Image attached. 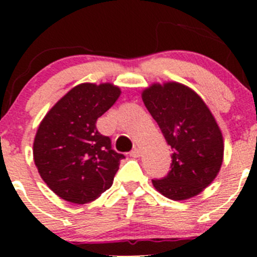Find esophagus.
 Returning <instances> with one entry per match:
<instances>
[{"instance_id":"1","label":"esophagus","mask_w":257,"mask_h":257,"mask_svg":"<svg viewBox=\"0 0 257 257\" xmlns=\"http://www.w3.org/2000/svg\"><path fill=\"white\" fill-rule=\"evenodd\" d=\"M141 154H142V152H141V149H139V148H134V149L131 152V157L132 158H139V157H141Z\"/></svg>"}]
</instances>
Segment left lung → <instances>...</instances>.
I'll use <instances>...</instances> for the list:
<instances>
[{"instance_id":"1","label":"left lung","mask_w":257,"mask_h":257,"mask_svg":"<svg viewBox=\"0 0 257 257\" xmlns=\"http://www.w3.org/2000/svg\"><path fill=\"white\" fill-rule=\"evenodd\" d=\"M142 99L173 152L169 174L152 180L155 190L175 201L199 195L224 160V138L211 110L195 90L174 80L152 83Z\"/></svg>"}]
</instances>
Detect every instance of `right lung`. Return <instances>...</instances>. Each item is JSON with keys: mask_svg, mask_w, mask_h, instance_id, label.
I'll use <instances>...</instances> for the list:
<instances>
[{"mask_svg": "<svg viewBox=\"0 0 257 257\" xmlns=\"http://www.w3.org/2000/svg\"><path fill=\"white\" fill-rule=\"evenodd\" d=\"M121 90L113 83H80L46 114L33 142V160L56 195L73 204L92 203L112 186L123 154L95 123Z\"/></svg>", "mask_w": 257, "mask_h": 257, "instance_id": "1", "label": "right lung"}]
</instances>
